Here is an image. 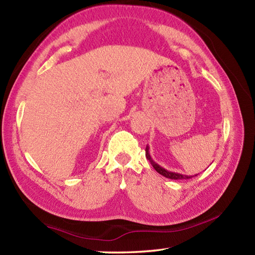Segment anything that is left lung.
Instances as JSON below:
<instances>
[{"instance_id": "8db88e82", "label": "left lung", "mask_w": 255, "mask_h": 255, "mask_svg": "<svg viewBox=\"0 0 255 255\" xmlns=\"http://www.w3.org/2000/svg\"><path fill=\"white\" fill-rule=\"evenodd\" d=\"M146 157H147L148 161L150 162V164H152V166L155 169V171L158 172L159 174L165 176V178L167 179H171V180H185V179H191L192 176L195 175H184V174H180V173H175V172H171V171H167L164 169V167H162L161 165H158V164L156 162H154V159L152 158V156H150L149 154V147L148 146H146ZM197 175V174H196Z\"/></svg>"}]
</instances>
